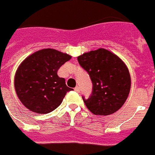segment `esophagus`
<instances>
[{"instance_id":"1","label":"esophagus","mask_w":155,"mask_h":155,"mask_svg":"<svg viewBox=\"0 0 155 155\" xmlns=\"http://www.w3.org/2000/svg\"><path fill=\"white\" fill-rule=\"evenodd\" d=\"M74 91L77 92V93H79L80 92V87H76L75 88H74Z\"/></svg>"}]
</instances>
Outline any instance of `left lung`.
I'll return each mask as SVG.
<instances>
[{
    "instance_id": "1",
    "label": "left lung",
    "mask_w": 155,
    "mask_h": 155,
    "mask_svg": "<svg viewBox=\"0 0 155 155\" xmlns=\"http://www.w3.org/2000/svg\"><path fill=\"white\" fill-rule=\"evenodd\" d=\"M89 75L93 91L87 107L95 115H109L118 111L128 98L131 78L128 68L118 56L104 48L83 53L78 58Z\"/></svg>"
}]
</instances>
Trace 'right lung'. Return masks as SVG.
Here are the masks:
<instances>
[{"mask_svg": "<svg viewBox=\"0 0 155 155\" xmlns=\"http://www.w3.org/2000/svg\"><path fill=\"white\" fill-rule=\"evenodd\" d=\"M71 56L55 49H42L26 58L15 76V89L20 101L29 110L48 114L62 104L68 92L65 79L58 70Z\"/></svg>", "mask_w": 155, "mask_h": 155, "instance_id": "1", "label": "right lung"}]
</instances>
